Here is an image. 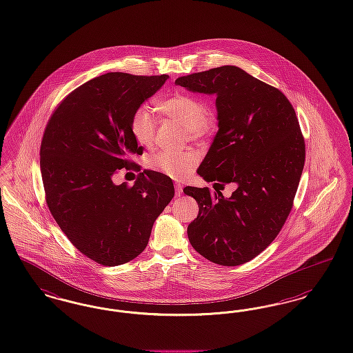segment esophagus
I'll return each mask as SVG.
<instances>
[{
    "label": "esophagus",
    "mask_w": 353,
    "mask_h": 353,
    "mask_svg": "<svg viewBox=\"0 0 353 353\" xmlns=\"http://www.w3.org/2000/svg\"><path fill=\"white\" fill-rule=\"evenodd\" d=\"M174 192H176V196H181L183 193V185L181 183H174Z\"/></svg>",
    "instance_id": "obj_1"
}]
</instances>
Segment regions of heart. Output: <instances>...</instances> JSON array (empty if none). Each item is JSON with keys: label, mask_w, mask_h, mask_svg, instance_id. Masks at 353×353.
Masks as SVG:
<instances>
[{"label": "heart", "mask_w": 353, "mask_h": 353, "mask_svg": "<svg viewBox=\"0 0 353 353\" xmlns=\"http://www.w3.org/2000/svg\"><path fill=\"white\" fill-rule=\"evenodd\" d=\"M159 112L177 122L185 128L186 135L192 141H199L210 137L218 127V117L212 109L206 108L203 101L190 94H176L161 99L157 103ZM131 135L135 141L145 148L155 144L156 122L154 110L143 105L138 108L130 121ZM198 164V156L192 152H159L151 156L148 165L151 170L160 172L172 179L186 177Z\"/></svg>", "instance_id": "heart-1"}]
</instances>
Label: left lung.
Listing matches in <instances>:
<instances>
[{
  "instance_id": "8db88e82",
  "label": "left lung",
  "mask_w": 353,
  "mask_h": 353,
  "mask_svg": "<svg viewBox=\"0 0 353 353\" xmlns=\"http://www.w3.org/2000/svg\"><path fill=\"white\" fill-rule=\"evenodd\" d=\"M176 84L216 97L219 130L198 174L238 185L228 198L209 188L183 189L199 208L188 238L215 264H244L274 240L292 210L305 165L296 112L277 88L235 65L183 76Z\"/></svg>"
}]
</instances>
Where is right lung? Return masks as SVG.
<instances>
[{"label": "right lung", "instance_id": "add662e5", "mask_svg": "<svg viewBox=\"0 0 353 353\" xmlns=\"http://www.w3.org/2000/svg\"><path fill=\"white\" fill-rule=\"evenodd\" d=\"M170 79L109 72L74 89L44 130L41 170L46 201L61 231L86 257L105 267L125 264L148 244L156 218L174 196L168 176L143 170L132 186L118 170H135L143 148L130 121Z\"/></svg>", "mask_w": 353, "mask_h": 353}]
</instances>
